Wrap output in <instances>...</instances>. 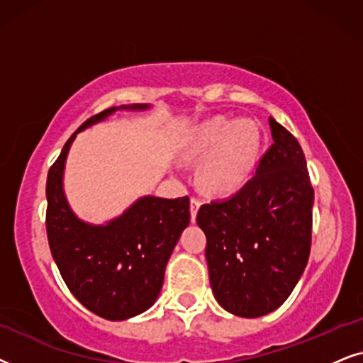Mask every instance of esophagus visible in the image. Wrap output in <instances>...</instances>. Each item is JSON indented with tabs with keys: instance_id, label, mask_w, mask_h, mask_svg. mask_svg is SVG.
<instances>
[{
	"instance_id": "esophagus-1",
	"label": "esophagus",
	"mask_w": 363,
	"mask_h": 363,
	"mask_svg": "<svg viewBox=\"0 0 363 363\" xmlns=\"http://www.w3.org/2000/svg\"><path fill=\"white\" fill-rule=\"evenodd\" d=\"M201 207V201L197 199V197H192L191 199V220L196 222V217H197V211H199Z\"/></svg>"
}]
</instances>
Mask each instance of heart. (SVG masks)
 <instances>
[{
  "instance_id": "heart-1",
  "label": "heart",
  "mask_w": 363,
  "mask_h": 363,
  "mask_svg": "<svg viewBox=\"0 0 363 363\" xmlns=\"http://www.w3.org/2000/svg\"><path fill=\"white\" fill-rule=\"evenodd\" d=\"M260 146V133L252 121L216 118L187 138L181 156L201 162V182L212 194H232L252 174Z\"/></svg>"
}]
</instances>
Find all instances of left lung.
<instances>
[{"label": "left lung", "mask_w": 363, "mask_h": 363, "mask_svg": "<svg viewBox=\"0 0 363 363\" xmlns=\"http://www.w3.org/2000/svg\"><path fill=\"white\" fill-rule=\"evenodd\" d=\"M274 144L234 196L204 204L197 225L216 301L255 318L279 308L301 280L312 240L313 189L301 144L269 118Z\"/></svg>", "instance_id": "1"}]
</instances>
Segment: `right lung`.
<instances>
[{
  "mask_svg": "<svg viewBox=\"0 0 363 363\" xmlns=\"http://www.w3.org/2000/svg\"><path fill=\"white\" fill-rule=\"evenodd\" d=\"M149 108L123 104L93 116L67 139L48 172L46 230L52 259L72 296L106 320H128L157 301L167 260L189 225V197L143 196L114 219L91 224L79 219L66 199V159L76 134L118 111Z\"/></svg>",
  "mask_w": 363,
  "mask_h": 363,
  "instance_id": "right-lung-1",
  "label": "right lung"
}]
</instances>
